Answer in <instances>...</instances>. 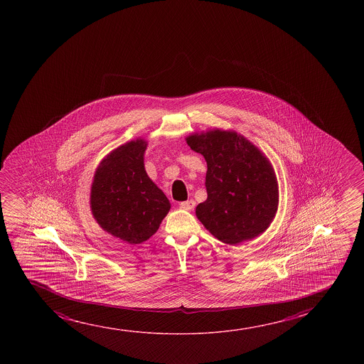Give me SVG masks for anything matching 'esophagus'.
Here are the masks:
<instances>
[{"label":"esophagus","instance_id":"esophagus-1","mask_svg":"<svg viewBox=\"0 0 364 364\" xmlns=\"http://www.w3.org/2000/svg\"><path fill=\"white\" fill-rule=\"evenodd\" d=\"M195 203L194 200H188V201H183V203H180V208L183 210H188V211H190V210H193L195 208Z\"/></svg>","mask_w":364,"mask_h":364}]
</instances>
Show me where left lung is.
<instances>
[{
    "label": "left lung",
    "instance_id": "left-lung-1",
    "mask_svg": "<svg viewBox=\"0 0 364 364\" xmlns=\"http://www.w3.org/2000/svg\"><path fill=\"white\" fill-rule=\"evenodd\" d=\"M206 164L208 199L195 214L228 245L264 234L279 209V183L269 158L244 135L215 128L185 138Z\"/></svg>",
    "mask_w": 364,
    "mask_h": 364
}]
</instances>
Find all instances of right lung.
<instances>
[{"label": "right lung", "mask_w": 364, "mask_h": 364, "mask_svg": "<svg viewBox=\"0 0 364 364\" xmlns=\"http://www.w3.org/2000/svg\"><path fill=\"white\" fill-rule=\"evenodd\" d=\"M148 141H127L105 155L90 186V211L105 232L128 244H141L159 229L170 201L144 168Z\"/></svg>", "instance_id": "add662e5"}]
</instances>
